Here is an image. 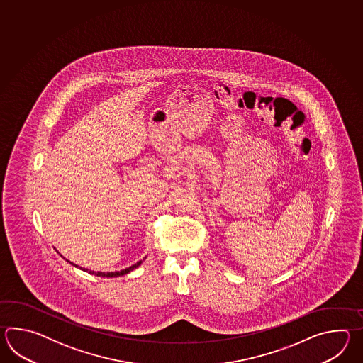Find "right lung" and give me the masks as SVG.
I'll return each mask as SVG.
<instances>
[{
    "mask_svg": "<svg viewBox=\"0 0 363 363\" xmlns=\"http://www.w3.org/2000/svg\"><path fill=\"white\" fill-rule=\"evenodd\" d=\"M61 255V257H63V255ZM147 255H145L141 261H139V262L135 263V264H132V266H130V267H127V269H123V270L121 271H111V272H102V271H92V270H88V269H83V267H79L77 264H75V263L69 262V259H66L67 262L71 263L72 266H75V267H79L80 270L85 271V272H89V274H92V275H96V277H101V278H116V277H122V275H125V274H128V272H131V271L135 270V269H138L139 267L140 264L141 263L144 262L145 259H147Z\"/></svg>",
    "mask_w": 363,
    "mask_h": 363,
    "instance_id": "obj_1",
    "label": "right lung"
}]
</instances>
